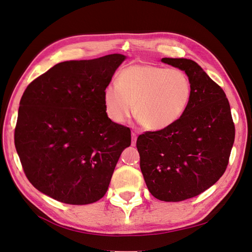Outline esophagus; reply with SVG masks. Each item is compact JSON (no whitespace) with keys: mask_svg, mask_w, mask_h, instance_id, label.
Here are the masks:
<instances>
[{"mask_svg":"<svg viewBox=\"0 0 252 252\" xmlns=\"http://www.w3.org/2000/svg\"><path fill=\"white\" fill-rule=\"evenodd\" d=\"M136 139H137V134L135 132H132V146H135V144H136Z\"/></svg>","mask_w":252,"mask_h":252,"instance_id":"esophagus-1","label":"esophagus"}]
</instances>
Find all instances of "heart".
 Listing matches in <instances>:
<instances>
[{
    "label": "heart",
    "mask_w": 252,
    "mask_h": 252,
    "mask_svg": "<svg viewBox=\"0 0 252 252\" xmlns=\"http://www.w3.org/2000/svg\"><path fill=\"white\" fill-rule=\"evenodd\" d=\"M191 98L189 77L180 69L152 63H133L122 68L116 85L103 92L106 114L117 124L133 112L145 127L160 131L173 126L188 111Z\"/></svg>",
    "instance_id": "b5f03b06"
}]
</instances>
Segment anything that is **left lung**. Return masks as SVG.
Masks as SVG:
<instances>
[{"label": "left lung", "instance_id": "8db88e82", "mask_svg": "<svg viewBox=\"0 0 252 252\" xmlns=\"http://www.w3.org/2000/svg\"><path fill=\"white\" fill-rule=\"evenodd\" d=\"M188 74L191 98L175 125L138 136L140 170L153 197L178 202L214 185L227 168L235 127L221 87L199 64L186 59H162Z\"/></svg>", "mask_w": 252, "mask_h": 252}]
</instances>
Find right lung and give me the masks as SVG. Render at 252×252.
I'll return each mask as SVG.
<instances>
[{
  "label": "right lung",
  "instance_id": "add662e5",
  "mask_svg": "<svg viewBox=\"0 0 252 252\" xmlns=\"http://www.w3.org/2000/svg\"><path fill=\"white\" fill-rule=\"evenodd\" d=\"M126 57L55 64L25 89L15 146L25 176L57 201L89 204L107 191L130 128L107 117L103 92Z\"/></svg>",
  "mask_w": 252,
  "mask_h": 252
}]
</instances>
